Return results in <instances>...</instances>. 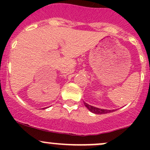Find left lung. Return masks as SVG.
<instances>
[{
    "mask_svg": "<svg viewBox=\"0 0 150 150\" xmlns=\"http://www.w3.org/2000/svg\"><path fill=\"white\" fill-rule=\"evenodd\" d=\"M84 105L86 106L88 108V110H90L91 112L95 113V114H106V113L112 112H114V110H104V109H99L97 107H93L91 105H89L86 102H83Z\"/></svg>",
    "mask_w": 150,
    "mask_h": 150,
    "instance_id": "8db88e82",
    "label": "left lung"
}]
</instances>
